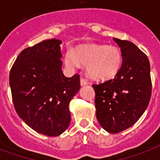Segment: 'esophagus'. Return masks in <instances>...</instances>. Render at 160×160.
Masks as SVG:
<instances>
[{"mask_svg": "<svg viewBox=\"0 0 160 160\" xmlns=\"http://www.w3.org/2000/svg\"><path fill=\"white\" fill-rule=\"evenodd\" d=\"M87 84H88V82L85 80V79H83V78H81V79H80V85H81V86L86 85Z\"/></svg>", "mask_w": 160, "mask_h": 160, "instance_id": "1", "label": "esophagus"}]
</instances>
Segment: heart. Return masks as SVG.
Instances as JSON below:
<instances>
[{
    "instance_id": "obj_1",
    "label": "heart",
    "mask_w": 160,
    "mask_h": 160,
    "mask_svg": "<svg viewBox=\"0 0 160 160\" xmlns=\"http://www.w3.org/2000/svg\"><path fill=\"white\" fill-rule=\"evenodd\" d=\"M65 63L70 68L85 65V71L90 79L105 81L118 74L122 65V54L119 48L105 45H81L74 51H68Z\"/></svg>"
}]
</instances>
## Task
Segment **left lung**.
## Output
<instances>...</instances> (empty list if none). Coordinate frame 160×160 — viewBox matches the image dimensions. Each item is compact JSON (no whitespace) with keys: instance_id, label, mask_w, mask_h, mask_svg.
<instances>
[{"instance_id":"obj_1","label":"left lung","mask_w":160,"mask_h":160,"mask_svg":"<svg viewBox=\"0 0 160 160\" xmlns=\"http://www.w3.org/2000/svg\"><path fill=\"white\" fill-rule=\"evenodd\" d=\"M114 41L121 50V68L114 79L92 86L98 121L107 132L116 134L131 127L144 114L152 84L147 55L130 41Z\"/></svg>"}]
</instances>
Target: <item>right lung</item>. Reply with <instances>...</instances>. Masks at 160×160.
Listing matches in <instances>:
<instances>
[{"instance_id":"right-lung-1","label":"right lung","mask_w":160,"mask_h":160,"mask_svg":"<svg viewBox=\"0 0 160 160\" xmlns=\"http://www.w3.org/2000/svg\"><path fill=\"white\" fill-rule=\"evenodd\" d=\"M61 43L51 39L25 49L10 72L16 113L31 129L47 136L67 129L69 104L80 89V75L68 78L63 74Z\"/></svg>"}]
</instances>
